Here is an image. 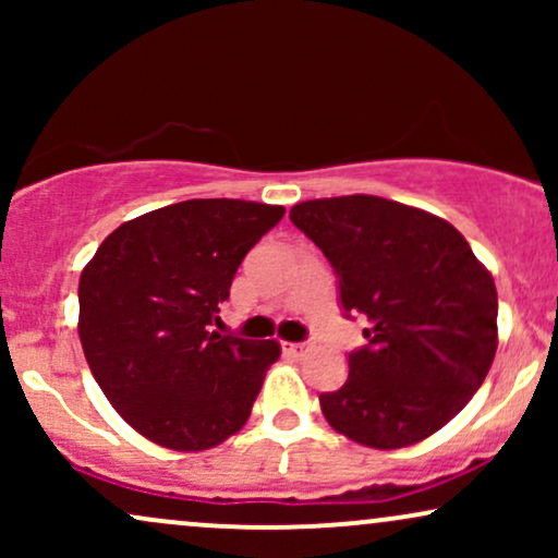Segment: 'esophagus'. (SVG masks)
Returning a JSON list of instances; mask_svg holds the SVG:
<instances>
[{
	"mask_svg": "<svg viewBox=\"0 0 558 558\" xmlns=\"http://www.w3.org/2000/svg\"><path fill=\"white\" fill-rule=\"evenodd\" d=\"M283 351H286V354H291V356H296V360H301V356L310 351V345H306V343H283Z\"/></svg>",
	"mask_w": 558,
	"mask_h": 558,
	"instance_id": "obj_1",
	"label": "esophagus"
}]
</instances>
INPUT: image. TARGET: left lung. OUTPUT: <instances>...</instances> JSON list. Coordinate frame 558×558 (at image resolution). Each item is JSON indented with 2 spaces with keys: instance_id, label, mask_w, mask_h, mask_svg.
I'll use <instances>...</instances> for the list:
<instances>
[{
  "instance_id": "left-lung-1",
  "label": "left lung",
  "mask_w": 558,
  "mask_h": 558,
  "mask_svg": "<svg viewBox=\"0 0 558 558\" xmlns=\"http://www.w3.org/2000/svg\"><path fill=\"white\" fill-rule=\"evenodd\" d=\"M291 222L328 257L345 315L367 317L345 383L319 393L332 430L380 451L440 430L496 356L493 275L451 222L390 198H312Z\"/></svg>"
}]
</instances>
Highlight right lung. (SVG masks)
I'll list each match as a JSON object with an SVG mask.
<instances>
[{
	"label": "right lung",
	"mask_w": 558,
	"mask_h": 558,
	"mask_svg": "<svg viewBox=\"0 0 558 558\" xmlns=\"http://www.w3.org/2000/svg\"><path fill=\"white\" fill-rule=\"evenodd\" d=\"M283 213L189 198L123 222L83 267V354L107 401L151 444L204 451L246 425L280 343L209 325L241 259Z\"/></svg>",
	"instance_id": "add662e5"
}]
</instances>
